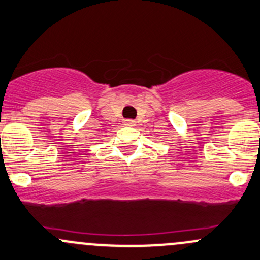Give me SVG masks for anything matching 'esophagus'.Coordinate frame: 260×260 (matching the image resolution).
Instances as JSON below:
<instances>
[{
	"label": "esophagus",
	"mask_w": 260,
	"mask_h": 260,
	"mask_svg": "<svg viewBox=\"0 0 260 260\" xmlns=\"http://www.w3.org/2000/svg\"><path fill=\"white\" fill-rule=\"evenodd\" d=\"M124 125H127V127H135L136 122L133 121V119H125Z\"/></svg>",
	"instance_id": "1"
}]
</instances>
